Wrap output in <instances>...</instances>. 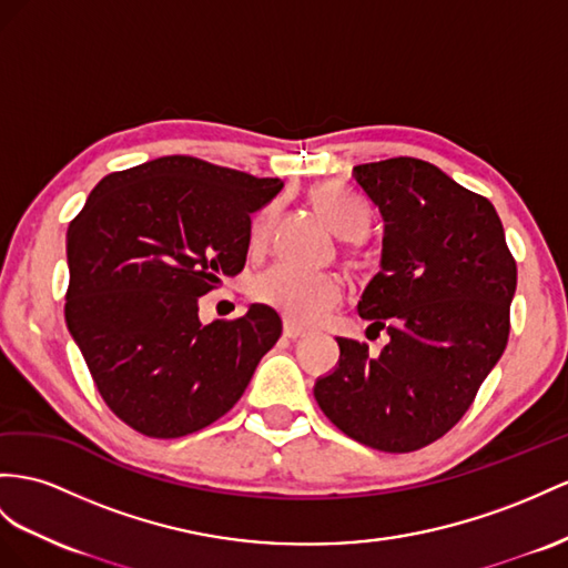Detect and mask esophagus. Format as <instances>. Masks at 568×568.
<instances>
[{
    "instance_id": "obj_1",
    "label": "esophagus",
    "mask_w": 568,
    "mask_h": 568,
    "mask_svg": "<svg viewBox=\"0 0 568 568\" xmlns=\"http://www.w3.org/2000/svg\"><path fill=\"white\" fill-rule=\"evenodd\" d=\"M283 336L290 338V341L302 338V336H304V328L297 326L295 322H290V318H285V322H283Z\"/></svg>"
}]
</instances>
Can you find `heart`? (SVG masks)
Wrapping results in <instances>:
<instances>
[{"label":"heart","instance_id":"1","mask_svg":"<svg viewBox=\"0 0 568 568\" xmlns=\"http://www.w3.org/2000/svg\"><path fill=\"white\" fill-rule=\"evenodd\" d=\"M314 206L318 209L328 225L345 240H359L367 235L372 225L369 203L347 194L338 186H318L312 194ZM275 209L261 211L252 223V250L261 252L268 244L273 230ZM252 295L256 302L281 312L290 322L314 324L328 314L343 297V281L328 271H307L293 264H275L254 281Z\"/></svg>","mask_w":568,"mask_h":568}]
</instances>
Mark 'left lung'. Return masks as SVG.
<instances>
[{
    "label": "left lung",
    "instance_id": "obj_1",
    "mask_svg": "<svg viewBox=\"0 0 568 568\" xmlns=\"http://www.w3.org/2000/svg\"><path fill=\"white\" fill-rule=\"evenodd\" d=\"M384 217L382 271L357 312L386 331L382 355L338 338L341 362L314 398L351 439L410 454L454 427L511 331L516 258L489 199L417 158L353 170Z\"/></svg>",
    "mask_w": 568,
    "mask_h": 568
}]
</instances>
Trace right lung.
I'll use <instances>...</instances> for the list:
<instances>
[{"label": "right lung", "mask_w": 568, "mask_h": 568, "mask_svg": "<svg viewBox=\"0 0 568 568\" xmlns=\"http://www.w3.org/2000/svg\"><path fill=\"white\" fill-rule=\"evenodd\" d=\"M281 180L165 155L100 180L67 230L64 318L98 394L124 425L180 439L235 405L281 316L252 304L199 322V297L244 268L252 213Z\"/></svg>", "instance_id": "obj_1"}]
</instances>
